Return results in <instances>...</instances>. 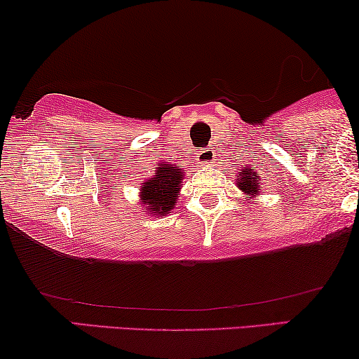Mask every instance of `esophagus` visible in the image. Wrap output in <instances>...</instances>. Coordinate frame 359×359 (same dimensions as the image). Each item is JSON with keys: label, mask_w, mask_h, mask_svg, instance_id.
<instances>
[{"label": "esophagus", "mask_w": 359, "mask_h": 359, "mask_svg": "<svg viewBox=\"0 0 359 359\" xmlns=\"http://www.w3.org/2000/svg\"><path fill=\"white\" fill-rule=\"evenodd\" d=\"M214 158H215L214 150H203V151H201L199 160H201V163H203L204 166H205V165H210V163H212Z\"/></svg>", "instance_id": "1"}]
</instances>
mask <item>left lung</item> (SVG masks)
<instances>
[{
	"mask_svg": "<svg viewBox=\"0 0 359 359\" xmlns=\"http://www.w3.org/2000/svg\"><path fill=\"white\" fill-rule=\"evenodd\" d=\"M263 176L253 165H242L237 173V188L245 194H250L252 198H257L262 189Z\"/></svg>",
	"mask_w": 359,
	"mask_h": 359,
	"instance_id": "8db88e82",
	"label": "left lung"
}]
</instances>
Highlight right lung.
<instances>
[{"mask_svg": "<svg viewBox=\"0 0 359 359\" xmlns=\"http://www.w3.org/2000/svg\"><path fill=\"white\" fill-rule=\"evenodd\" d=\"M184 170L175 163H156L151 178L140 186V204L151 215H166L175 209Z\"/></svg>", "mask_w": 359, "mask_h": 359, "instance_id": "right-lung-1", "label": "right lung"}]
</instances>
